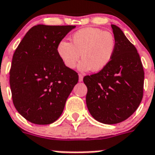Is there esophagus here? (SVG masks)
<instances>
[{
  "label": "esophagus",
  "instance_id": "obj_1",
  "mask_svg": "<svg viewBox=\"0 0 155 155\" xmlns=\"http://www.w3.org/2000/svg\"><path fill=\"white\" fill-rule=\"evenodd\" d=\"M78 77H79V81H82V80H83V75H82V74H79Z\"/></svg>",
  "mask_w": 155,
  "mask_h": 155
}]
</instances>
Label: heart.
I'll return each mask as SVG.
<instances>
[{
    "mask_svg": "<svg viewBox=\"0 0 155 155\" xmlns=\"http://www.w3.org/2000/svg\"><path fill=\"white\" fill-rule=\"evenodd\" d=\"M71 39L72 44L61 40L56 47L59 57L69 69L76 66L81 54L83 60L79 64V69L101 71L111 62L116 51V39L113 35L102 29H81L74 33Z\"/></svg>",
    "mask_w": 155,
    "mask_h": 155,
    "instance_id": "b5f03b06",
    "label": "heart"
}]
</instances>
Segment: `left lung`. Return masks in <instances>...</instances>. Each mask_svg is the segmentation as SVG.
Wrapping results in <instances>:
<instances>
[{
	"label": "left lung",
	"mask_w": 155,
	"mask_h": 155,
	"mask_svg": "<svg viewBox=\"0 0 155 155\" xmlns=\"http://www.w3.org/2000/svg\"><path fill=\"white\" fill-rule=\"evenodd\" d=\"M116 51L107 66L98 74L85 76L86 101L97 121L114 124L134 114L143 97L144 70L136 48L124 32L111 25Z\"/></svg>",
	"instance_id": "8db88e82"
}]
</instances>
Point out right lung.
I'll return each instance as SVG.
<instances>
[{"label":"right lung","instance_id":"right-lung-1","mask_svg":"<svg viewBox=\"0 0 155 155\" xmlns=\"http://www.w3.org/2000/svg\"><path fill=\"white\" fill-rule=\"evenodd\" d=\"M75 26L37 25L29 30L14 51L9 72L13 103L21 116L35 124H49L61 116L78 81L56 47Z\"/></svg>","mask_w":155,"mask_h":155}]
</instances>
